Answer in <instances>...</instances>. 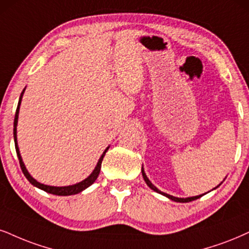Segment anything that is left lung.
<instances>
[{
  "instance_id": "1",
  "label": "left lung",
  "mask_w": 249,
  "mask_h": 249,
  "mask_svg": "<svg viewBox=\"0 0 249 249\" xmlns=\"http://www.w3.org/2000/svg\"><path fill=\"white\" fill-rule=\"evenodd\" d=\"M142 176H143V179H144V181H145V182H146V185H148V186L150 187V188H151L152 190H155V192L159 193V194H161V195L166 196V197H168V198H171L172 201H176V202H181V203H186V202L194 201V199H197V198H199V197H201V196H202V195H198V196H193V197H187V198H179V197H174V196H172V195H168V194H166V193H162V192H160V190H158L157 188H156V187L153 186L151 182H150V180L148 179V178H146L145 173H144V171H143V168H142Z\"/></svg>"
}]
</instances>
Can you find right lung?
I'll return each mask as SVG.
<instances>
[{"label": "right lung", "instance_id": "1", "mask_svg": "<svg viewBox=\"0 0 249 249\" xmlns=\"http://www.w3.org/2000/svg\"><path fill=\"white\" fill-rule=\"evenodd\" d=\"M24 91H25V89H24L23 92H21L20 97H19V101H18V106H17V109H16V115H15V121H14V139H15V148H16V152H17V156H18V159H19V165H20V168L21 171H23L24 176L26 177V179L30 181L31 183H32L33 186L38 187V188L45 190V192L47 193H51V194L53 195H59V196H67V195H73V194H77V193L82 192V190H84L85 188H88V187H90L92 183L94 182V181L97 180L98 176H99L100 173V168H101V162H103V159H104V156H105V153L108 148H107L105 151H104L103 156H101L99 161H98L96 168H94V171L92 172L91 176L88 177L87 179L83 180L82 182L79 183H76V185L73 186H67V187H53V186H47V185H42V183L38 182V181L33 179L32 177L30 176V173L27 172L25 165H24L23 160H21V157H20V153H19V149H18V145H17V130H16V127H17V121H18V112H19V105H20V101H21V97H23V93Z\"/></svg>", "mask_w": 249, "mask_h": 249}]
</instances>
